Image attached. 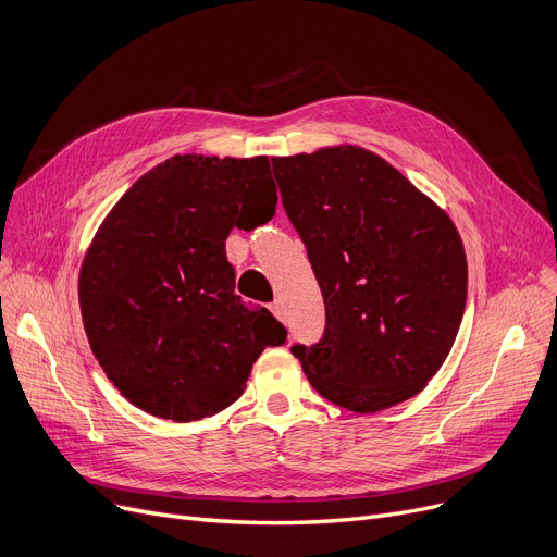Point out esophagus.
<instances>
[{
	"mask_svg": "<svg viewBox=\"0 0 557 557\" xmlns=\"http://www.w3.org/2000/svg\"><path fill=\"white\" fill-rule=\"evenodd\" d=\"M271 313L275 315V318H280L282 320V315H284V307H282V300H275V302H271Z\"/></svg>",
	"mask_w": 557,
	"mask_h": 557,
	"instance_id": "34e87169",
	"label": "esophagus"
}]
</instances>
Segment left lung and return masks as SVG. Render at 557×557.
<instances>
[{"instance_id":"8db88e82","label":"left lung","mask_w":557,"mask_h":557,"mask_svg":"<svg viewBox=\"0 0 557 557\" xmlns=\"http://www.w3.org/2000/svg\"><path fill=\"white\" fill-rule=\"evenodd\" d=\"M325 300V334L294 345L309 384L355 413L418 395L456 341L467 259L445 210L361 146L271 158Z\"/></svg>"}]
</instances>
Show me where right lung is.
Here are the masks:
<instances>
[{
    "label": "right lung",
    "instance_id": "1",
    "mask_svg": "<svg viewBox=\"0 0 557 557\" xmlns=\"http://www.w3.org/2000/svg\"><path fill=\"white\" fill-rule=\"evenodd\" d=\"M277 191L267 156H173L116 200L78 275L83 327L112 386L156 418H210L246 388L286 330L234 294L225 239L267 223Z\"/></svg>",
    "mask_w": 557,
    "mask_h": 557
}]
</instances>
